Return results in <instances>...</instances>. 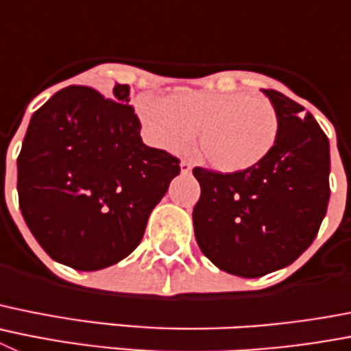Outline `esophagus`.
<instances>
[{
    "mask_svg": "<svg viewBox=\"0 0 351 351\" xmlns=\"http://www.w3.org/2000/svg\"><path fill=\"white\" fill-rule=\"evenodd\" d=\"M191 169H193L191 163L186 162V160H182V162H181V172L182 173H189V172H191Z\"/></svg>",
    "mask_w": 351,
    "mask_h": 351,
    "instance_id": "34e87169",
    "label": "esophagus"
}]
</instances>
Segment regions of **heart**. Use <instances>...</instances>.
Instances as JSON below:
<instances>
[{
	"instance_id": "heart-1",
	"label": "heart",
	"mask_w": 351,
	"mask_h": 351,
	"mask_svg": "<svg viewBox=\"0 0 351 351\" xmlns=\"http://www.w3.org/2000/svg\"><path fill=\"white\" fill-rule=\"evenodd\" d=\"M137 112L149 139L181 149L198 132V146L219 172H243L268 156L280 120L271 101L243 92L178 90L165 99L141 97Z\"/></svg>"
}]
</instances>
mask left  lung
<instances>
[{"label": "left lung", "instance_id": "obj_1", "mask_svg": "<svg viewBox=\"0 0 351 351\" xmlns=\"http://www.w3.org/2000/svg\"><path fill=\"white\" fill-rule=\"evenodd\" d=\"M280 130L263 162L243 172L195 167L200 200L193 226L202 252L223 271L257 278L294 263L315 240L329 204V139L310 112L265 90Z\"/></svg>", "mask_w": 351, "mask_h": 351}]
</instances>
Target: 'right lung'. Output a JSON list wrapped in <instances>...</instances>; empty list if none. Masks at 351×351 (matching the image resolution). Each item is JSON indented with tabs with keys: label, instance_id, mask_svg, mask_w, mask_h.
<instances>
[{
	"label": "right lung",
	"instance_id": "add662e5",
	"mask_svg": "<svg viewBox=\"0 0 351 351\" xmlns=\"http://www.w3.org/2000/svg\"><path fill=\"white\" fill-rule=\"evenodd\" d=\"M130 86L112 99L71 85L29 121L17 158L19 205L45 252L97 271L143 240L147 217L179 172V158L141 139Z\"/></svg>",
	"mask_w": 351,
	"mask_h": 351
}]
</instances>
